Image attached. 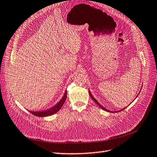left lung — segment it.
<instances>
[{"mask_svg": "<svg viewBox=\"0 0 157 157\" xmlns=\"http://www.w3.org/2000/svg\"><path fill=\"white\" fill-rule=\"evenodd\" d=\"M89 93H90V97L91 98V99H92V100H93V101H95V103H96V104H97V105H98V106L99 107H101V109H103V110H105V111H108V112H111V113H113V112H112V111H109V110H107V109H105V107H103L102 105H100V104L98 103V101H97V100H96L94 97H93V96H92V95H91V92H90V91L89 90ZM125 109V108H123V109H122V110H119V111H115V112H119V111H123V109Z\"/></svg>", "mask_w": 157, "mask_h": 157, "instance_id": "left-lung-1", "label": "left lung"}]
</instances>
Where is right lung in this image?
<instances>
[{"label": "right lung", "mask_w": 157, "mask_h": 157, "mask_svg": "<svg viewBox=\"0 0 157 157\" xmlns=\"http://www.w3.org/2000/svg\"><path fill=\"white\" fill-rule=\"evenodd\" d=\"M66 98H67V91H66L65 94H64L63 98L61 99V100H60V101L54 107H51L50 109L43 111H30V112L32 114H33L35 116H38V117H46V116L53 115L56 113H57V112L61 109V107L63 106L64 102L66 101Z\"/></svg>", "instance_id": "right-lung-1"}]
</instances>
